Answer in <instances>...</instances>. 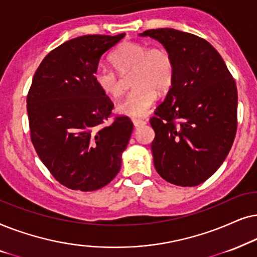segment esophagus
I'll use <instances>...</instances> for the list:
<instances>
[{
  "label": "esophagus",
  "instance_id": "obj_1",
  "mask_svg": "<svg viewBox=\"0 0 257 257\" xmlns=\"http://www.w3.org/2000/svg\"><path fill=\"white\" fill-rule=\"evenodd\" d=\"M132 121H133V123H134V125L136 126V128H138V126L145 125L146 123H147V122L145 121V119H140V118H133Z\"/></svg>",
  "mask_w": 257,
  "mask_h": 257
}]
</instances>
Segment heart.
<instances>
[{
    "mask_svg": "<svg viewBox=\"0 0 257 257\" xmlns=\"http://www.w3.org/2000/svg\"><path fill=\"white\" fill-rule=\"evenodd\" d=\"M110 61L119 74L132 71L131 84L134 88L117 105L121 114L131 117L147 115L157 98L156 90L167 91L175 77L172 55L162 47L126 41L112 51ZM93 78L105 95L117 97L123 93L122 78L110 67L98 64L94 69Z\"/></svg>",
    "mask_w": 257,
    "mask_h": 257,
    "instance_id": "heart-1",
    "label": "heart"
}]
</instances>
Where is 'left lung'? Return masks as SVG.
Here are the masks:
<instances>
[{
    "label": "left lung",
    "instance_id": "left-lung-1",
    "mask_svg": "<svg viewBox=\"0 0 257 257\" xmlns=\"http://www.w3.org/2000/svg\"><path fill=\"white\" fill-rule=\"evenodd\" d=\"M141 36L161 42L172 55L175 77L149 122L154 166L167 182L195 187L227 157L237 129V88L217 50L202 37L172 28Z\"/></svg>",
    "mask_w": 257,
    "mask_h": 257
}]
</instances>
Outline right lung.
<instances>
[{
	"mask_svg": "<svg viewBox=\"0 0 257 257\" xmlns=\"http://www.w3.org/2000/svg\"><path fill=\"white\" fill-rule=\"evenodd\" d=\"M125 34L84 35L44 57L27 95L30 139L55 180L73 190L107 186L121 168L134 124L111 117L114 103L95 84L101 56Z\"/></svg>",
	"mask_w": 257,
	"mask_h": 257,
	"instance_id": "obj_1",
	"label": "right lung"
}]
</instances>
